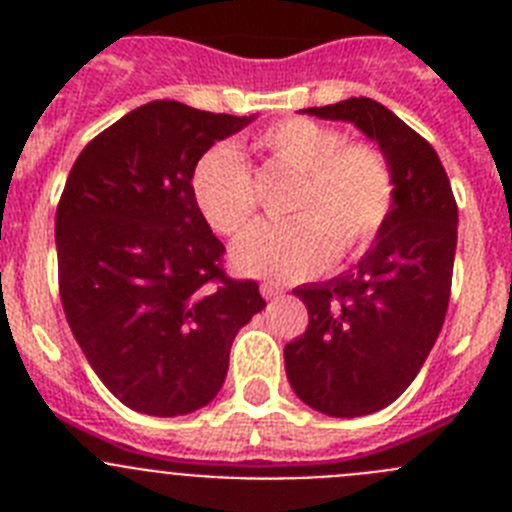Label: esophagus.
Instances as JSON below:
<instances>
[{
  "instance_id": "1",
  "label": "esophagus",
  "mask_w": 512,
  "mask_h": 512,
  "mask_svg": "<svg viewBox=\"0 0 512 512\" xmlns=\"http://www.w3.org/2000/svg\"><path fill=\"white\" fill-rule=\"evenodd\" d=\"M259 289H261V295H264L266 300H271V297H279L284 292V289L279 287V284H274V282H261Z\"/></svg>"
}]
</instances>
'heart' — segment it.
<instances>
[{"instance_id": "b5f03b06", "label": "heart", "mask_w": 512, "mask_h": 512, "mask_svg": "<svg viewBox=\"0 0 512 512\" xmlns=\"http://www.w3.org/2000/svg\"><path fill=\"white\" fill-rule=\"evenodd\" d=\"M271 164L297 174L289 223H264L233 246V266L277 282L315 277L330 261L354 259L377 241L392 205L395 176L379 148L328 122L289 117L256 135ZM192 197L212 230L238 235L256 215V184L243 158L217 146L192 171Z\"/></svg>"}]
</instances>
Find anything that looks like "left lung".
I'll return each mask as SVG.
<instances>
[{
	"mask_svg": "<svg viewBox=\"0 0 512 512\" xmlns=\"http://www.w3.org/2000/svg\"><path fill=\"white\" fill-rule=\"evenodd\" d=\"M307 112L354 122L395 176V205L359 266L295 289L307 328L284 346L287 379L305 405L359 418L395 402L431 354L451 297L459 210L431 143L384 104L351 97Z\"/></svg>",
	"mask_w": 512,
	"mask_h": 512,
	"instance_id": "8db88e82",
	"label": "left lung"
}]
</instances>
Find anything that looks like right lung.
Listing matches in <instances>:
<instances>
[{"mask_svg": "<svg viewBox=\"0 0 512 512\" xmlns=\"http://www.w3.org/2000/svg\"><path fill=\"white\" fill-rule=\"evenodd\" d=\"M251 117L156 99L92 138L56 210L58 292L76 343L122 405L156 418L205 408L235 333L264 297L225 274L192 171Z\"/></svg>", "mask_w": 512, "mask_h": 512, "instance_id": "add662e5", "label": "right lung"}]
</instances>
